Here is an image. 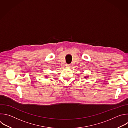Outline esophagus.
I'll use <instances>...</instances> for the list:
<instances>
[{
    "label": "esophagus",
    "instance_id": "1",
    "mask_svg": "<svg viewBox=\"0 0 128 128\" xmlns=\"http://www.w3.org/2000/svg\"><path fill=\"white\" fill-rule=\"evenodd\" d=\"M66 66L67 67H71V65H70V64H67Z\"/></svg>",
    "mask_w": 128,
    "mask_h": 128
}]
</instances>
